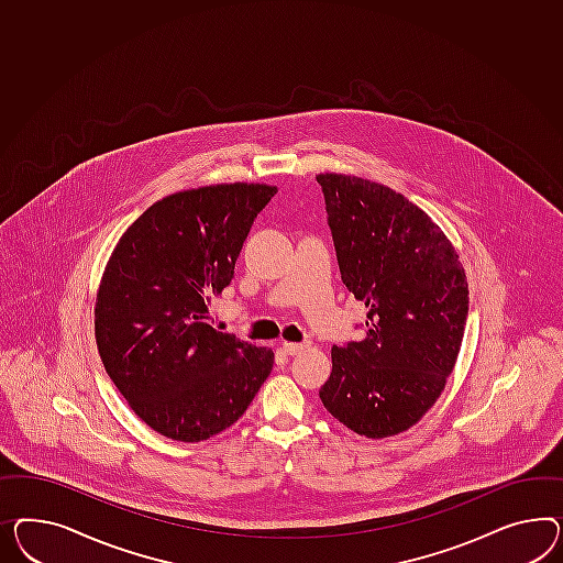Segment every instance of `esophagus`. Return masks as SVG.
I'll return each instance as SVG.
<instances>
[{
    "mask_svg": "<svg viewBox=\"0 0 563 563\" xmlns=\"http://www.w3.org/2000/svg\"><path fill=\"white\" fill-rule=\"evenodd\" d=\"M305 349H309V342H283V350L290 356L303 352Z\"/></svg>",
    "mask_w": 563,
    "mask_h": 563,
    "instance_id": "esophagus-1",
    "label": "esophagus"
}]
</instances>
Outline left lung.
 <instances>
[{"mask_svg":"<svg viewBox=\"0 0 563 563\" xmlns=\"http://www.w3.org/2000/svg\"><path fill=\"white\" fill-rule=\"evenodd\" d=\"M340 274L363 301L366 335L332 349L323 408L366 439L418 424L455 368L470 311L459 254L404 195L346 174H320Z\"/></svg>","mask_w":563,"mask_h":563,"instance_id":"1","label":"left lung"}]
</instances>
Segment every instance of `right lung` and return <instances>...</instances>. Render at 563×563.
Masks as SVG:
<instances>
[{"mask_svg":"<svg viewBox=\"0 0 563 563\" xmlns=\"http://www.w3.org/2000/svg\"><path fill=\"white\" fill-rule=\"evenodd\" d=\"M274 195L247 183L174 192L108 258L93 307L102 365L129 408L172 441H207L238 422L273 371V350L214 330L207 305Z\"/></svg>","mask_w":563,"mask_h":563,"instance_id":"obj_1","label":"right lung"}]
</instances>
